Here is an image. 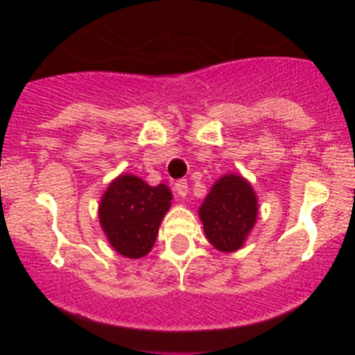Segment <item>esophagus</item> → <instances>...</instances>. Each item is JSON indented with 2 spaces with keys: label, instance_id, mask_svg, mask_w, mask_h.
<instances>
[{
  "label": "esophagus",
  "instance_id": "34e87169",
  "mask_svg": "<svg viewBox=\"0 0 355 355\" xmlns=\"http://www.w3.org/2000/svg\"><path fill=\"white\" fill-rule=\"evenodd\" d=\"M173 187H175V192H177V194L180 196V198H185V196H187L189 184H187V180H184V178H182V180L175 182Z\"/></svg>",
  "mask_w": 355,
  "mask_h": 355
}]
</instances>
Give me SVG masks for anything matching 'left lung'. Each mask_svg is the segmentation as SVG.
<instances>
[{
	"label": "left lung",
	"instance_id": "left-lung-1",
	"mask_svg": "<svg viewBox=\"0 0 355 355\" xmlns=\"http://www.w3.org/2000/svg\"><path fill=\"white\" fill-rule=\"evenodd\" d=\"M199 216L209 244L221 252H234L256 223V194L241 175H225L204 199Z\"/></svg>",
	"mask_w": 355,
	"mask_h": 355
}]
</instances>
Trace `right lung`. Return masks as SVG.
Instances as JSON below:
<instances>
[{"label":"right lung","mask_w":355,"mask_h":355,"mask_svg":"<svg viewBox=\"0 0 355 355\" xmlns=\"http://www.w3.org/2000/svg\"><path fill=\"white\" fill-rule=\"evenodd\" d=\"M170 200V189L163 184L151 187L134 175L111 182L99 204V221L113 249L130 259L146 256Z\"/></svg>","instance_id":"obj_1"}]
</instances>
